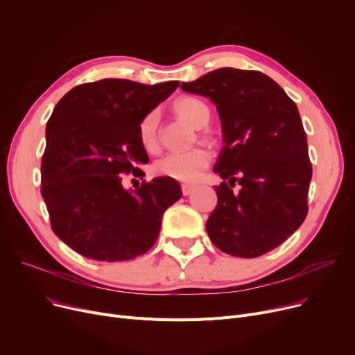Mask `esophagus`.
<instances>
[{"instance_id":"34e87169","label":"esophagus","mask_w":355,"mask_h":355,"mask_svg":"<svg viewBox=\"0 0 355 355\" xmlns=\"http://www.w3.org/2000/svg\"><path fill=\"white\" fill-rule=\"evenodd\" d=\"M181 190H182L184 196H190L196 190V185H193V184H181Z\"/></svg>"}]
</instances>
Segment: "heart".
Wrapping results in <instances>:
<instances>
[{
	"label": "heart",
	"mask_w": 355,
	"mask_h": 355,
	"mask_svg": "<svg viewBox=\"0 0 355 355\" xmlns=\"http://www.w3.org/2000/svg\"><path fill=\"white\" fill-rule=\"evenodd\" d=\"M174 110L184 121L196 128L207 125L210 121V109L197 98H181L174 103ZM138 135L142 146L149 153L157 151L159 142V112L151 110L141 119ZM211 155L206 148L196 146L184 153H170L155 164V173L177 181H197L204 170L210 165Z\"/></svg>",
	"instance_id": "1"
}]
</instances>
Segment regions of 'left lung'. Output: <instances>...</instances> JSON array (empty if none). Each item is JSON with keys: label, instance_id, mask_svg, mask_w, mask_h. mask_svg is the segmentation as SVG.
<instances>
[{"label": "left lung", "instance_id": "8db88e82", "mask_svg": "<svg viewBox=\"0 0 355 355\" xmlns=\"http://www.w3.org/2000/svg\"><path fill=\"white\" fill-rule=\"evenodd\" d=\"M181 89L209 98L221 121L214 173L217 207L206 229L221 252L257 257L277 248L308 214L312 164L300 112L285 90L256 70L221 67ZM241 190L232 193L235 182Z\"/></svg>", "mask_w": 355, "mask_h": 355}]
</instances>
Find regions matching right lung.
Masks as SVG:
<instances>
[{
  "label": "right lung",
  "instance_id": "1",
  "mask_svg": "<svg viewBox=\"0 0 355 355\" xmlns=\"http://www.w3.org/2000/svg\"><path fill=\"white\" fill-rule=\"evenodd\" d=\"M180 86L103 79L69 90L46 126L42 196L51 229L82 256L122 262L146 253L164 211L182 196L168 177L126 190L123 174L149 158L138 135L141 119Z\"/></svg>",
  "mask_w": 355,
  "mask_h": 355
}]
</instances>
